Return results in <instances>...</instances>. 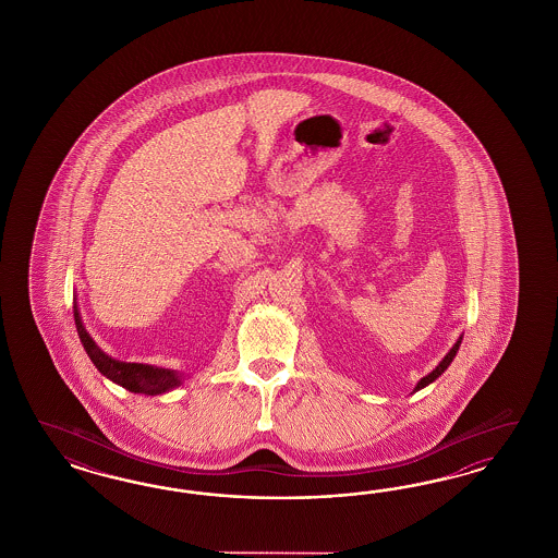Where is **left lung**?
I'll return each mask as SVG.
<instances>
[{
	"label": "left lung",
	"mask_w": 558,
	"mask_h": 558,
	"mask_svg": "<svg viewBox=\"0 0 558 558\" xmlns=\"http://www.w3.org/2000/svg\"><path fill=\"white\" fill-rule=\"evenodd\" d=\"M460 343H462V336H460V338L457 339V343L452 345V350H450L448 354L441 357V362H439L438 366H436L434 371L429 372V374H425V376H423L422 380L417 383V387H415V390H413V392H417V390L425 389L427 385H432V383H434L436 378H439V376L444 374V371H446V368H448V366L452 364V360H454V355H457L458 348H460Z\"/></svg>",
	"instance_id": "1"
}]
</instances>
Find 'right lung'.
Listing matches in <instances>:
<instances>
[{"instance_id":"add662e5","label":"right lung","mask_w":558,"mask_h":558,"mask_svg":"<svg viewBox=\"0 0 558 558\" xmlns=\"http://www.w3.org/2000/svg\"><path fill=\"white\" fill-rule=\"evenodd\" d=\"M73 319L77 327V336L82 339L85 354L94 362V366L112 383H117L122 389L131 390L135 395H163L168 390L182 385V374L169 368H159L151 364H138V362H120L117 357L106 354L100 345L87 333L82 313L77 303L73 304Z\"/></svg>"}]
</instances>
